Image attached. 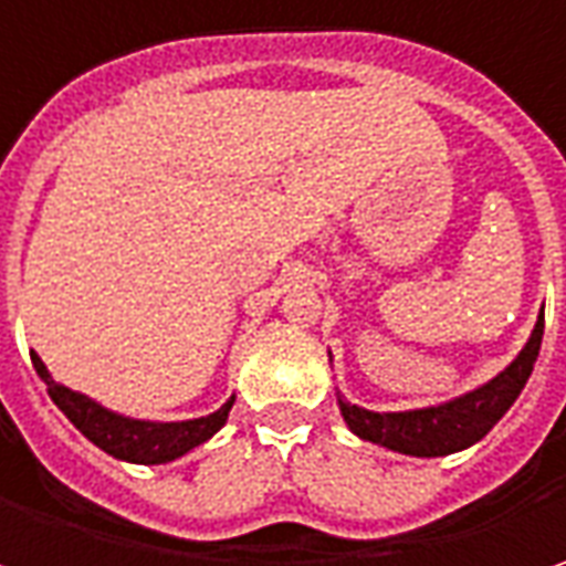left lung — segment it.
I'll use <instances>...</instances> for the list:
<instances>
[{"mask_svg":"<svg viewBox=\"0 0 566 566\" xmlns=\"http://www.w3.org/2000/svg\"><path fill=\"white\" fill-rule=\"evenodd\" d=\"M545 335V316H538L535 329L523 345V352L506 364L504 370L479 389L455 396L450 402L411 411H370L352 406L338 396V408L345 424L355 430L360 440L380 443L392 453L406 455H450L479 443L488 430L506 415V408L523 392L528 374L535 367V357Z\"/></svg>","mask_w":566,"mask_h":566,"instance_id":"left-lung-1","label":"left lung"}]
</instances>
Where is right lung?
<instances>
[{"label":"right lung","instance_id":"right-lung-1","mask_svg":"<svg viewBox=\"0 0 566 566\" xmlns=\"http://www.w3.org/2000/svg\"><path fill=\"white\" fill-rule=\"evenodd\" d=\"M34 370L38 377L46 382L50 399L60 406V411L85 433L94 447H101L104 453L113 459H126V462H138V465H160V462H174L189 450H196L199 443H206L218 430L224 428L228 411L234 406V396L211 411L206 418H192V421H142V418H126L116 415L101 402L87 399L82 392L69 389L50 377L46 364L31 352Z\"/></svg>","mask_w":566,"mask_h":566}]
</instances>
